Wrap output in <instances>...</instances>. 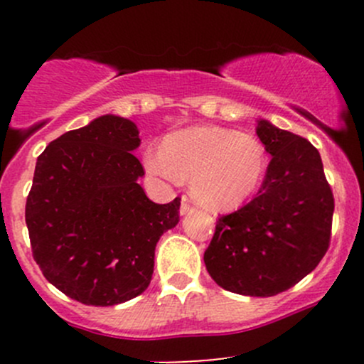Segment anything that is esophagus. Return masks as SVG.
<instances>
[{
	"label": "esophagus",
	"mask_w": 364,
	"mask_h": 364,
	"mask_svg": "<svg viewBox=\"0 0 364 364\" xmlns=\"http://www.w3.org/2000/svg\"><path fill=\"white\" fill-rule=\"evenodd\" d=\"M195 208L190 205V203H188V200L186 198H183V202H181V208H179V214L181 215H186V214H191V212H193Z\"/></svg>",
	"instance_id": "34e87169"
}]
</instances>
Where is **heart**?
Returning a JSON list of instances; mask_svg holds the SVG:
<instances>
[{
  "label": "heart",
  "mask_w": 364,
  "mask_h": 364,
  "mask_svg": "<svg viewBox=\"0 0 364 364\" xmlns=\"http://www.w3.org/2000/svg\"><path fill=\"white\" fill-rule=\"evenodd\" d=\"M267 150L257 136L220 127H193L171 133L162 149L149 147V174L176 183L191 179V195L212 210H235L260 190Z\"/></svg>",
  "instance_id": "obj_1"
}]
</instances>
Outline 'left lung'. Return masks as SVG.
I'll return each instance as SVG.
<instances>
[{
	"label": "left lung",
	"instance_id": "8db88e82",
	"mask_svg": "<svg viewBox=\"0 0 364 364\" xmlns=\"http://www.w3.org/2000/svg\"><path fill=\"white\" fill-rule=\"evenodd\" d=\"M257 135L272 156L262 188L219 217L203 262L223 289L267 298L298 284L327 253L333 195L306 139L267 119L258 121Z\"/></svg>",
	"mask_w": 364,
	"mask_h": 364
}]
</instances>
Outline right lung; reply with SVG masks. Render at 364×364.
Instances as JSON below:
<instances>
[{"label": "right lung", "mask_w": 364, "mask_h": 364, "mask_svg": "<svg viewBox=\"0 0 364 364\" xmlns=\"http://www.w3.org/2000/svg\"><path fill=\"white\" fill-rule=\"evenodd\" d=\"M133 121L106 114L53 140L37 157L25 205L32 255L66 296L112 306L149 287L159 237L179 223L181 198H147L133 156Z\"/></svg>", "instance_id": "right-lung-1"}]
</instances>
